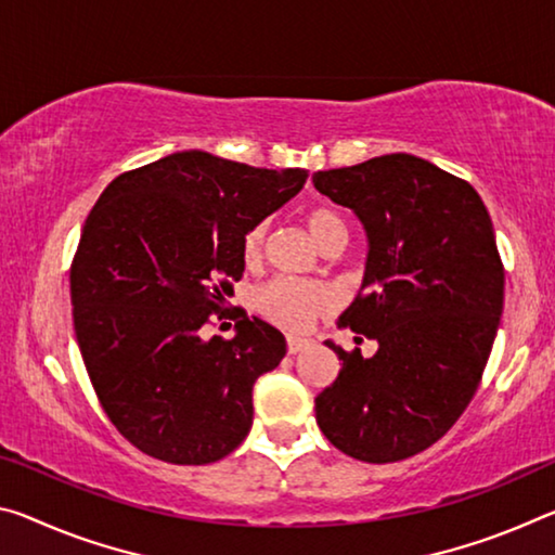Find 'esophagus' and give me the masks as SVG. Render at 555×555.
Wrapping results in <instances>:
<instances>
[{
  "mask_svg": "<svg viewBox=\"0 0 555 555\" xmlns=\"http://www.w3.org/2000/svg\"><path fill=\"white\" fill-rule=\"evenodd\" d=\"M306 346H309V340H306V338H288L286 340V348H288V353H292V356L301 353Z\"/></svg>",
  "mask_w": 555,
  "mask_h": 555,
  "instance_id": "1",
  "label": "esophagus"
}]
</instances>
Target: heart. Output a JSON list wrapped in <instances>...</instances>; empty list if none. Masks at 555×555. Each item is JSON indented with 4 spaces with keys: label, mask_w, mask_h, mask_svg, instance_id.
Returning <instances> with one entry per match:
<instances>
[{
    "label": "heart",
    "mask_w": 555,
    "mask_h": 555,
    "mask_svg": "<svg viewBox=\"0 0 555 555\" xmlns=\"http://www.w3.org/2000/svg\"><path fill=\"white\" fill-rule=\"evenodd\" d=\"M304 222L309 227V232L323 251L333 249V246L346 244V222L336 212V209L325 205H313L304 212ZM269 224L259 222L254 224L242 240V257L246 263H254L261 259L263 244H267ZM331 292L323 284H313V281H298L288 276H276L261 284L254 294V304L261 315H267L271 323H276L279 328L301 333L309 331L315 315L328 311L331 306Z\"/></svg>",
    "instance_id": "obj_1"
}]
</instances>
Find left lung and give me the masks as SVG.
<instances>
[{
	"instance_id": "left-lung-1",
	"label": "left lung",
	"mask_w": 555,
	"mask_h": 555,
	"mask_svg": "<svg viewBox=\"0 0 555 555\" xmlns=\"http://www.w3.org/2000/svg\"><path fill=\"white\" fill-rule=\"evenodd\" d=\"M367 234L363 286L340 325L377 343L343 360L315 422L343 454L400 462L433 447L479 388L504 311V267L479 192L417 155L313 172ZM363 340V338H360Z\"/></svg>"
}]
</instances>
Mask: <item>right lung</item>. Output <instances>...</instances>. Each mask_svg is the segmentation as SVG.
Returning <instances> with one entry per match:
<instances>
[{
  "mask_svg": "<svg viewBox=\"0 0 555 555\" xmlns=\"http://www.w3.org/2000/svg\"><path fill=\"white\" fill-rule=\"evenodd\" d=\"M306 178L182 151L118 175L93 205L72 263L76 340L105 415L140 452L209 464L249 435L254 383L286 338L246 313L232 340L202 328L244 274V234Z\"/></svg>",
  "mask_w": 555,
  "mask_h": 555,
  "instance_id": "add662e5",
  "label": "right lung"
}]
</instances>
